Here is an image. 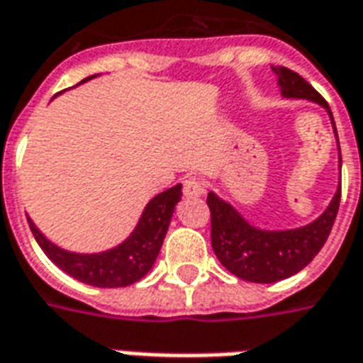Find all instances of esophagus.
Wrapping results in <instances>:
<instances>
[{"instance_id": "obj_1", "label": "esophagus", "mask_w": 363, "mask_h": 363, "mask_svg": "<svg viewBox=\"0 0 363 363\" xmlns=\"http://www.w3.org/2000/svg\"><path fill=\"white\" fill-rule=\"evenodd\" d=\"M184 195L186 197H201V195H205V184L197 177H189L184 182Z\"/></svg>"}]
</instances>
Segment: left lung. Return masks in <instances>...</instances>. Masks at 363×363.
<instances>
[{"instance_id":"1","label":"left lung","mask_w":363,"mask_h":363,"mask_svg":"<svg viewBox=\"0 0 363 363\" xmlns=\"http://www.w3.org/2000/svg\"><path fill=\"white\" fill-rule=\"evenodd\" d=\"M272 70L276 72L277 86L284 97L315 101L325 107L333 119L328 104L297 72L284 66H272ZM207 205L211 209V244L218 262L240 279L252 284H274L295 276L305 266H309L311 259L325 246L340 205V186L336 189L333 201L315 220L303 227L284 230L254 227L230 203L220 199L213 191L207 195Z\"/></svg>"}]
</instances>
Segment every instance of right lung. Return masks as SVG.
<instances>
[{"label":"right lung","instance_id":"add662e5","mask_svg":"<svg viewBox=\"0 0 363 363\" xmlns=\"http://www.w3.org/2000/svg\"><path fill=\"white\" fill-rule=\"evenodd\" d=\"M91 78L95 76L82 79L79 84L89 82ZM179 199L182 184L158 194L146 203L136 227L123 242L109 250L91 254L64 250L38 230L33 218L27 217V220L38 246L68 276L94 287H127L143 279L152 269Z\"/></svg>","mask_w":363,"mask_h":363}]
</instances>
